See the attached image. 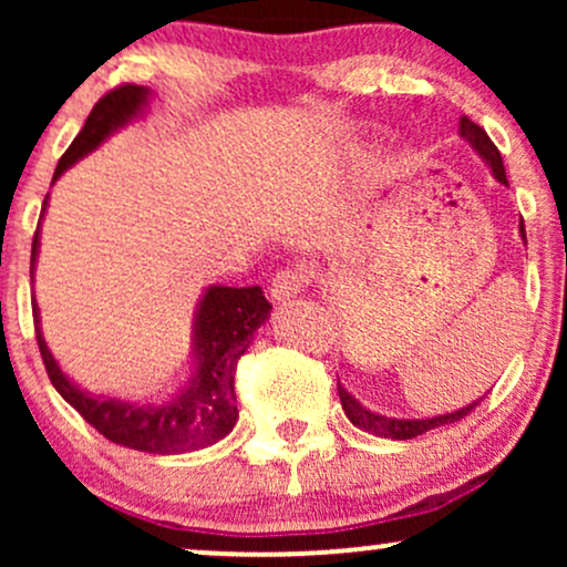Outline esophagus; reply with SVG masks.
Segmentation results:
<instances>
[{
    "label": "esophagus",
    "mask_w": 567,
    "mask_h": 567,
    "mask_svg": "<svg viewBox=\"0 0 567 567\" xmlns=\"http://www.w3.org/2000/svg\"><path fill=\"white\" fill-rule=\"evenodd\" d=\"M306 282H309V279H306L303 271L285 269V271H277L275 279H271L269 292L275 301H290V298H296L298 292L306 288Z\"/></svg>",
    "instance_id": "obj_1"
}]
</instances>
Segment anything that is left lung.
<instances>
[{
	"label": "left lung",
	"mask_w": 567,
	"mask_h": 567,
	"mask_svg": "<svg viewBox=\"0 0 567 567\" xmlns=\"http://www.w3.org/2000/svg\"><path fill=\"white\" fill-rule=\"evenodd\" d=\"M458 133L461 138H464L474 152L483 157V162L487 167H491V173L496 175L498 184L506 186V171H504V159H501L496 143L487 138V133L480 125H474L470 116H461V125H458ZM519 237H523L525 243V224L523 218H519ZM338 396H341V405H343V413H347V419L354 424L357 429H362V432L368 434H375V437H386V440H413L419 437V434H426L432 432V429H440V426H447V424H455V421H461L464 415H470L474 408L483 402V396L480 400L470 402L466 408L461 410H453V413H445V415H432V419H392V415H381V413H373V410L360 405V402L351 396L347 389L338 383Z\"/></svg>",
	"instance_id": "obj_1"
}]
</instances>
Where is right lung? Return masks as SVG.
I'll list each match as a JSON object with an SVG mask.
<instances>
[{"label":"right lung","instance_id":"1","mask_svg":"<svg viewBox=\"0 0 567 567\" xmlns=\"http://www.w3.org/2000/svg\"><path fill=\"white\" fill-rule=\"evenodd\" d=\"M148 97H152V90L141 84H122L103 95L90 112L80 135L58 162L53 184L74 162L95 152L109 135L125 127L127 122L138 120L146 112ZM44 207H48V199H44L42 213ZM37 256L39 226L31 243V275H34ZM31 306H34L39 351H42L44 368L58 394L106 440L133 447V451L159 455L199 451L231 432L239 415L237 394H234V368L252 343L256 330L269 320L271 311V303L266 301L258 285L252 288L210 285L202 292L197 315H194V373L186 389H181L167 402H130L120 396L90 394L76 386L44 343L37 301Z\"/></svg>","mask_w":567,"mask_h":567}]
</instances>
